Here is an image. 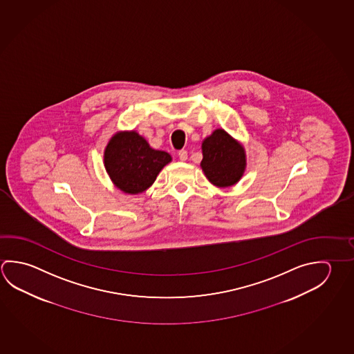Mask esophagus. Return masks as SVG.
Masks as SVG:
<instances>
[{
    "instance_id": "34e87169",
    "label": "esophagus",
    "mask_w": 354,
    "mask_h": 354,
    "mask_svg": "<svg viewBox=\"0 0 354 354\" xmlns=\"http://www.w3.org/2000/svg\"><path fill=\"white\" fill-rule=\"evenodd\" d=\"M178 156H179V159L181 162L187 160V151H186V150H180L179 153H178Z\"/></svg>"
}]
</instances>
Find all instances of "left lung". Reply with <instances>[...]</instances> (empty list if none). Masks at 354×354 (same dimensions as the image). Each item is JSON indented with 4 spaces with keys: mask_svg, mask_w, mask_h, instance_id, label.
<instances>
[{
    "mask_svg": "<svg viewBox=\"0 0 354 354\" xmlns=\"http://www.w3.org/2000/svg\"><path fill=\"white\" fill-rule=\"evenodd\" d=\"M200 167L205 176L218 187L235 185L246 168V154L241 144L223 129H216L205 138Z\"/></svg>",
    "mask_w": 354,
    "mask_h": 354,
    "instance_id": "obj_1",
    "label": "left lung"
}]
</instances>
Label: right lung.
Here are the masks:
<instances>
[{
  "label": "right lung",
  "mask_w": 354,
  "mask_h": 354,
  "mask_svg": "<svg viewBox=\"0 0 354 354\" xmlns=\"http://www.w3.org/2000/svg\"><path fill=\"white\" fill-rule=\"evenodd\" d=\"M170 162V154L150 148L136 131L115 133L104 150L106 173L125 194L145 192Z\"/></svg>",
  "instance_id": "add662e5"
}]
</instances>
